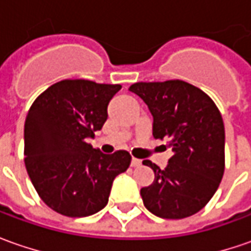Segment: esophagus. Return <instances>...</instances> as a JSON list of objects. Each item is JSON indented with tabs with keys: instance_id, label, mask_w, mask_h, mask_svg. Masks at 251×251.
Masks as SVG:
<instances>
[{
	"instance_id": "esophagus-1",
	"label": "esophagus",
	"mask_w": 251,
	"mask_h": 251,
	"mask_svg": "<svg viewBox=\"0 0 251 251\" xmlns=\"http://www.w3.org/2000/svg\"><path fill=\"white\" fill-rule=\"evenodd\" d=\"M140 165H141L140 159H137V158H132V159H131V166H132V168H137V166H140Z\"/></svg>"
}]
</instances>
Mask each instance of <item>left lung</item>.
Returning a JSON list of instances; mask_svg holds the SVG:
<instances>
[{
    "label": "left lung",
    "instance_id": "8db88e82",
    "mask_svg": "<svg viewBox=\"0 0 251 251\" xmlns=\"http://www.w3.org/2000/svg\"><path fill=\"white\" fill-rule=\"evenodd\" d=\"M128 91L148 106L153 138L168 142L173 155L160 169L151 160L155 178L141 188L145 208L165 219L198 212L215 194L225 170V127L207 93L184 81L137 82Z\"/></svg>",
    "mask_w": 251,
    "mask_h": 251
}]
</instances>
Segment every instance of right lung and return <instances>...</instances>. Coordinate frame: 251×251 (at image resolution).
Segmentation results:
<instances>
[{
	"instance_id": "right-lung-1",
	"label": "right lung",
	"mask_w": 251,
	"mask_h": 251,
	"mask_svg": "<svg viewBox=\"0 0 251 251\" xmlns=\"http://www.w3.org/2000/svg\"><path fill=\"white\" fill-rule=\"evenodd\" d=\"M121 85L86 79L54 83L33 101L25 121V165L46 205L65 217L106 207L116 176L130 166L127 151L104 155L88 144L107 120Z\"/></svg>"
}]
</instances>
